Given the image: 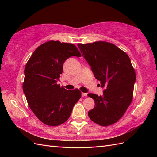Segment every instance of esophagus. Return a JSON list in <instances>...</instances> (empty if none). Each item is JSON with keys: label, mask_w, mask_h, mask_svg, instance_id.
<instances>
[{"label": "esophagus", "mask_w": 157, "mask_h": 157, "mask_svg": "<svg viewBox=\"0 0 157 157\" xmlns=\"http://www.w3.org/2000/svg\"><path fill=\"white\" fill-rule=\"evenodd\" d=\"M87 95V93H82V97H86V96Z\"/></svg>", "instance_id": "34e87169"}]
</instances>
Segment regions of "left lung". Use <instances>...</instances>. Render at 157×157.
Here are the masks:
<instances>
[{"label":"left lung","mask_w":157,"mask_h":157,"mask_svg":"<svg viewBox=\"0 0 157 157\" xmlns=\"http://www.w3.org/2000/svg\"><path fill=\"white\" fill-rule=\"evenodd\" d=\"M78 46L101 87L105 88L102 96L87 94L95 103L88 112L89 117L101 126L113 124L123 117L132 100L136 73L130 59L109 42L78 44Z\"/></svg>","instance_id":"1"}]
</instances>
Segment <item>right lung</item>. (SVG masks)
<instances>
[{"instance_id":"obj_1","label":"right lung","mask_w":157,"mask_h":157,"mask_svg":"<svg viewBox=\"0 0 157 157\" xmlns=\"http://www.w3.org/2000/svg\"><path fill=\"white\" fill-rule=\"evenodd\" d=\"M72 56H82L75 45L52 40L40 45L25 66L24 94L33 112L47 125L66 122L82 97L78 89L67 90L57 83L64 61Z\"/></svg>"}]
</instances>
